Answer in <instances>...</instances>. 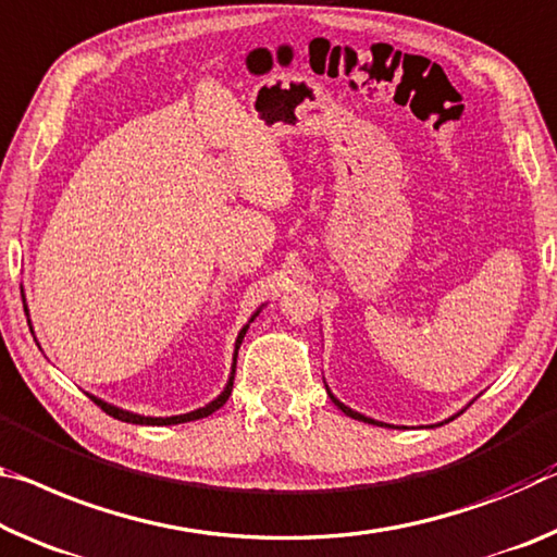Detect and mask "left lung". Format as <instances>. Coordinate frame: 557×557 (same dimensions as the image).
<instances>
[{"label": "left lung", "mask_w": 557, "mask_h": 557, "mask_svg": "<svg viewBox=\"0 0 557 557\" xmlns=\"http://www.w3.org/2000/svg\"><path fill=\"white\" fill-rule=\"evenodd\" d=\"M326 386V384H324ZM326 394H330V399L334 401V406H339V409L344 411V413H347V417H351V419H357V421H364V423H374V426H392V423H384V421H374V419H369V417H364V413H359V411H355V409H349V406L347 404H342L339 399H337V396H334L332 392H330V386H326ZM458 413H461V411H458ZM458 413H456V417H458ZM446 421H454V417L451 419H446ZM446 421H441V423H446ZM441 423H436V426H441ZM394 429V426H392Z\"/></svg>", "instance_id": "8db88e82"}]
</instances>
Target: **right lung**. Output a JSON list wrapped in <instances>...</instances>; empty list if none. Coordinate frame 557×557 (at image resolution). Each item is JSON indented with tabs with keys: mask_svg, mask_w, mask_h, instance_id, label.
I'll return each mask as SVG.
<instances>
[{
	"mask_svg": "<svg viewBox=\"0 0 557 557\" xmlns=\"http://www.w3.org/2000/svg\"><path fill=\"white\" fill-rule=\"evenodd\" d=\"M22 299H24V293H22ZM26 302V299H24ZM262 307L264 305H260L258 310L252 312V317L250 320H247V324L243 326L240 332H237V339H235V351H233V367H231V376H227V384L223 386V392H220L213 401H208L206 406H200V409H196V411H188V413H178V417H144V413H134V411H126V409H121V406H113V404H109V401H103V399H99V396H94V394H88L91 396V399L101 406V409L109 413V417H113V419H119V421H126V423H140V426H173V423H185V421H196V419H206V417H210V413L213 411H218L220 406H223L225 401H227V396H231V392H233V379H235V361H237V349H240V344H243V337H245V332H247V326H250V322H255V317H258L260 312H262ZM24 312H29L26 310V305H24ZM32 322V320H29Z\"/></svg>",
	"mask_w": 557,
	"mask_h": 557,
	"instance_id": "1",
	"label": "right lung"
}]
</instances>
